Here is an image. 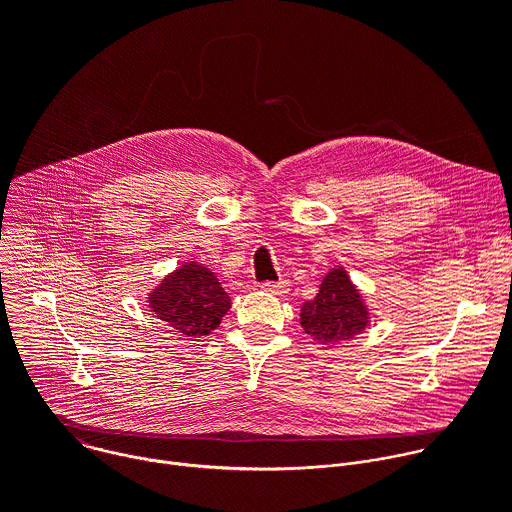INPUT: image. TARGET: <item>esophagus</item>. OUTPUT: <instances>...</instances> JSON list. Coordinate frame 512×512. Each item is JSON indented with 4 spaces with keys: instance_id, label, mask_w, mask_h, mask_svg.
<instances>
[{
    "instance_id": "1",
    "label": "esophagus",
    "mask_w": 512,
    "mask_h": 512,
    "mask_svg": "<svg viewBox=\"0 0 512 512\" xmlns=\"http://www.w3.org/2000/svg\"><path fill=\"white\" fill-rule=\"evenodd\" d=\"M259 287L263 291H267V294H275V296L287 294V291H289V283L287 281H263Z\"/></svg>"
}]
</instances>
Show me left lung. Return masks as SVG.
<instances>
[{
  "mask_svg": "<svg viewBox=\"0 0 512 512\" xmlns=\"http://www.w3.org/2000/svg\"><path fill=\"white\" fill-rule=\"evenodd\" d=\"M300 322L318 344H340L367 328L371 316L346 269L334 267L322 279L316 298L302 306Z\"/></svg>",
  "mask_w": 512,
  "mask_h": 512,
  "instance_id": "8db88e82",
  "label": "left lung"
}]
</instances>
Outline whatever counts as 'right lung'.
<instances>
[{"instance_id": "add662e5", "label": "right lung", "mask_w": 512, "mask_h": 512, "mask_svg": "<svg viewBox=\"0 0 512 512\" xmlns=\"http://www.w3.org/2000/svg\"><path fill=\"white\" fill-rule=\"evenodd\" d=\"M150 308L158 320L184 336H206L231 310V298L216 275L196 261L166 275L152 291Z\"/></svg>"}]
</instances>
